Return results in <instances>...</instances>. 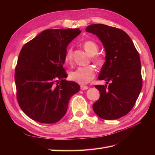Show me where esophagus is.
Segmentation results:
<instances>
[{"instance_id":"obj_1","label":"esophagus","mask_w":155,"mask_h":155,"mask_svg":"<svg viewBox=\"0 0 155 155\" xmlns=\"http://www.w3.org/2000/svg\"><path fill=\"white\" fill-rule=\"evenodd\" d=\"M80 88L81 89L82 91H84V90H87V89H88V87H87V86H86V85H81Z\"/></svg>"}]
</instances>
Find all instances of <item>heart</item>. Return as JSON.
<instances>
[{"instance_id": "b5f03b06", "label": "heart", "mask_w": 155, "mask_h": 155, "mask_svg": "<svg viewBox=\"0 0 155 155\" xmlns=\"http://www.w3.org/2000/svg\"><path fill=\"white\" fill-rule=\"evenodd\" d=\"M83 48L91 55H94L98 51V46L94 42L91 41H85L83 45ZM65 62L70 63L72 61V50L69 48L64 57ZM93 61L97 64H101L103 59L100 56H95ZM96 76L95 68L92 66L79 67L75 70L71 71L69 74V78L79 84H87L90 82Z\"/></svg>"}]
</instances>
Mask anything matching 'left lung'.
Masks as SVG:
<instances>
[{"instance_id": "left-lung-1", "label": "left lung", "mask_w": 155, "mask_h": 155, "mask_svg": "<svg viewBox=\"0 0 155 155\" xmlns=\"http://www.w3.org/2000/svg\"><path fill=\"white\" fill-rule=\"evenodd\" d=\"M86 31L96 35L106 56L98 79L109 85H96L100 92L93 110L100 118L118 119L133 109L142 90L141 62L133 41L126 33L102 24L89 25Z\"/></svg>"}]
</instances>
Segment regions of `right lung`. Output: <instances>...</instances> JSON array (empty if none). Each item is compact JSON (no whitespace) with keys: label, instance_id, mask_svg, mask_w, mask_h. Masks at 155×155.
I'll return each mask as SVG.
<instances>
[{"label":"right lung","instance_id":"add662e5","mask_svg":"<svg viewBox=\"0 0 155 155\" xmlns=\"http://www.w3.org/2000/svg\"><path fill=\"white\" fill-rule=\"evenodd\" d=\"M81 32L79 28L48 29L23 46L15 82L18 105L31 119L58 122L66 114L70 97L79 91L78 83L64 79L63 64L68 45Z\"/></svg>","mask_w":155,"mask_h":155}]
</instances>
